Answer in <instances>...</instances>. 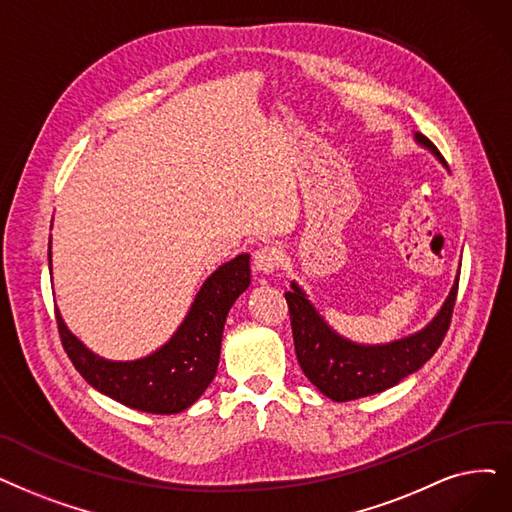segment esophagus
I'll use <instances>...</instances> for the list:
<instances>
[{
    "label": "esophagus",
    "instance_id": "34e87169",
    "mask_svg": "<svg viewBox=\"0 0 512 512\" xmlns=\"http://www.w3.org/2000/svg\"><path fill=\"white\" fill-rule=\"evenodd\" d=\"M284 255L282 249L276 244H261V247L253 255V268L259 274H272L280 268Z\"/></svg>",
    "mask_w": 512,
    "mask_h": 512
}]
</instances>
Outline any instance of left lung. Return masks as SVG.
<instances>
[{
  "instance_id": "left-lung-1",
  "label": "left lung",
  "mask_w": 512,
  "mask_h": 512,
  "mask_svg": "<svg viewBox=\"0 0 512 512\" xmlns=\"http://www.w3.org/2000/svg\"><path fill=\"white\" fill-rule=\"evenodd\" d=\"M416 140L431 148L437 159L446 165V159L429 138L416 133ZM456 295L458 280L441 311L425 330L389 345L364 347L335 335L293 282V291L284 293V297L288 314H291L299 366L307 379L335 402H351V399L381 393L431 360L450 328Z\"/></svg>"
}]
</instances>
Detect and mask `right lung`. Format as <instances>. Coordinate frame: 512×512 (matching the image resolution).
I'll use <instances>...</instances> for the list:
<instances>
[{"label":"right lung","mask_w":512,"mask_h":512,"mask_svg":"<svg viewBox=\"0 0 512 512\" xmlns=\"http://www.w3.org/2000/svg\"><path fill=\"white\" fill-rule=\"evenodd\" d=\"M249 284V255H238L221 265L203 284L173 339L144 360L108 362L98 358L71 335L56 311L58 335L69 360L94 389L133 410L175 414L192 406L211 385L226 316Z\"/></svg>","instance_id":"add662e5"}]
</instances>
